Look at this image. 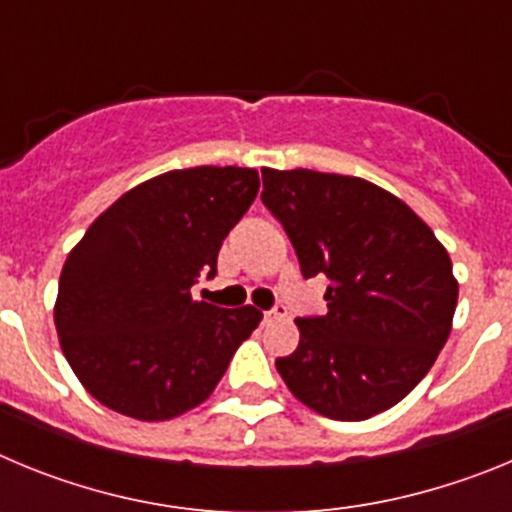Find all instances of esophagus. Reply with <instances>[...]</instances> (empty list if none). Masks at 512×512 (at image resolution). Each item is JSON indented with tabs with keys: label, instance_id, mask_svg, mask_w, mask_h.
Returning <instances> with one entry per match:
<instances>
[{
	"label": "esophagus",
	"instance_id": "34e87169",
	"mask_svg": "<svg viewBox=\"0 0 512 512\" xmlns=\"http://www.w3.org/2000/svg\"><path fill=\"white\" fill-rule=\"evenodd\" d=\"M284 318H287V307H284V305H277L274 310L264 312L266 323H271V320H284Z\"/></svg>",
	"mask_w": 512,
	"mask_h": 512
}]
</instances>
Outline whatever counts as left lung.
Segmentation results:
<instances>
[{"label": "left lung", "mask_w": 512, "mask_h": 512, "mask_svg": "<svg viewBox=\"0 0 512 512\" xmlns=\"http://www.w3.org/2000/svg\"><path fill=\"white\" fill-rule=\"evenodd\" d=\"M261 200L307 279L325 274L328 312L297 318L277 359L289 392L333 420L390 410L431 372L451 333L459 282L449 251L400 197L359 176L264 169Z\"/></svg>", "instance_id": "left-lung-1"}]
</instances>
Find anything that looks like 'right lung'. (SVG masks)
Returning <instances> with one entry per match:
<instances>
[{"label": "right lung", "instance_id": "add662e5", "mask_svg": "<svg viewBox=\"0 0 512 512\" xmlns=\"http://www.w3.org/2000/svg\"><path fill=\"white\" fill-rule=\"evenodd\" d=\"M259 184V171L238 166L166 171L128 189L71 248L53 320L63 356L104 408L161 423L215 392L264 315L194 300L192 284L215 274Z\"/></svg>", "mask_w": 512, "mask_h": 512}]
</instances>
